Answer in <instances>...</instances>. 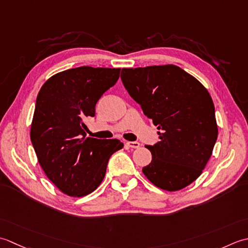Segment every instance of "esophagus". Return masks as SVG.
<instances>
[{"label": "esophagus", "instance_id": "1", "mask_svg": "<svg viewBox=\"0 0 248 248\" xmlns=\"http://www.w3.org/2000/svg\"><path fill=\"white\" fill-rule=\"evenodd\" d=\"M126 145H127L128 148H131V149L140 148V143L137 142V141H128V142H126Z\"/></svg>", "mask_w": 248, "mask_h": 248}]
</instances>
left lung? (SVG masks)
Here are the masks:
<instances>
[{"label":"left lung","mask_w":248,"mask_h":248,"mask_svg":"<svg viewBox=\"0 0 248 248\" xmlns=\"http://www.w3.org/2000/svg\"><path fill=\"white\" fill-rule=\"evenodd\" d=\"M121 79L159 130L158 142L146 145L152 161L143 167V174L168 191L188 186L208 164L218 135L208 90L171 64L123 68Z\"/></svg>","instance_id":"obj_1"}]
</instances>
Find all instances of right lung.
Returning <instances> with one entry per match:
<instances>
[{
	"instance_id": "obj_1",
	"label": "right lung",
	"mask_w": 248,
	"mask_h": 248,
	"mask_svg": "<svg viewBox=\"0 0 248 248\" xmlns=\"http://www.w3.org/2000/svg\"><path fill=\"white\" fill-rule=\"evenodd\" d=\"M120 68L81 66L53 75L40 89L31 141L48 179L72 197L89 195L102 183L118 139L87 137L84 121L95 115L102 95L113 87Z\"/></svg>"
}]
</instances>
